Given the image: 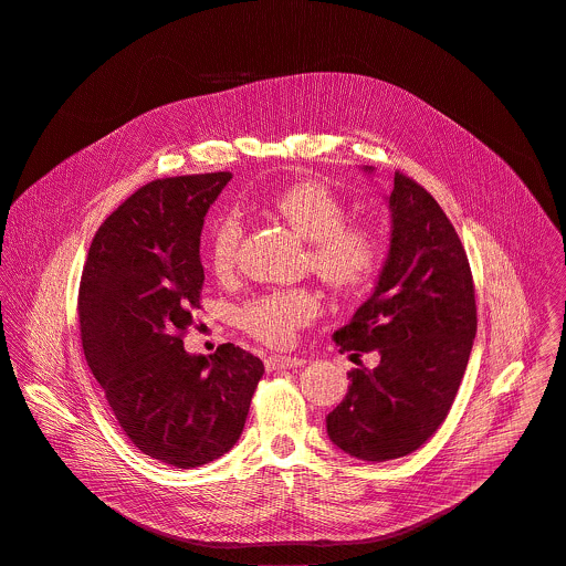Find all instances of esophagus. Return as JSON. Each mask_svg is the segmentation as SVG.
Returning <instances> with one entry per match:
<instances>
[{
  "label": "esophagus",
  "instance_id": "obj_1",
  "mask_svg": "<svg viewBox=\"0 0 566 566\" xmlns=\"http://www.w3.org/2000/svg\"><path fill=\"white\" fill-rule=\"evenodd\" d=\"M303 364H305V359H301V357H276V355H272V357L265 359L268 373L285 370V368H301Z\"/></svg>",
  "mask_w": 566,
  "mask_h": 566
}]
</instances>
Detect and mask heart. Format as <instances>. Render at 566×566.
I'll return each mask as SVG.
<instances>
[{"mask_svg":"<svg viewBox=\"0 0 566 566\" xmlns=\"http://www.w3.org/2000/svg\"><path fill=\"white\" fill-rule=\"evenodd\" d=\"M270 209L310 241V268L338 292H361L379 274L386 259V239L375 222H346V205L325 182L301 180L281 189ZM243 237L241 213L224 211L209 232V261L218 274L232 272ZM321 312L312 290H276L250 301L241 310L243 327L259 342L287 348L296 332Z\"/></svg>","mask_w":566,"mask_h":566,"instance_id":"obj_1","label":"heart"}]
</instances>
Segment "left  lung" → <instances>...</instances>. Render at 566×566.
Here are the masks:
<instances>
[{"label": "left lung", "mask_w": 566, "mask_h": 566, "mask_svg": "<svg viewBox=\"0 0 566 566\" xmlns=\"http://www.w3.org/2000/svg\"><path fill=\"white\" fill-rule=\"evenodd\" d=\"M388 205L390 250L375 292L334 332L359 368L348 373L346 399L325 417L332 443L364 462L410 455L434 434L478 332L473 274L453 222L399 171ZM364 352L378 353L375 369L360 364Z\"/></svg>", "instance_id": "8db88e82"}]
</instances>
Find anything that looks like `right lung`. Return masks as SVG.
I'll return each mask as SVG.
<instances>
[{"mask_svg": "<svg viewBox=\"0 0 566 566\" xmlns=\"http://www.w3.org/2000/svg\"><path fill=\"white\" fill-rule=\"evenodd\" d=\"M230 171L158 178L95 232L80 281L86 364L140 453L176 469L218 460L239 441L265 373L222 344L189 355L182 336L200 307V232Z\"/></svg>", "mask_w": 566, "mask_h": 566, "instance_id": "1", "label": "right lung"}]
</instances>
